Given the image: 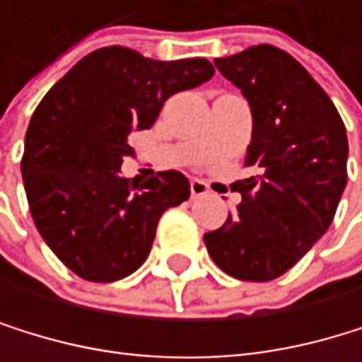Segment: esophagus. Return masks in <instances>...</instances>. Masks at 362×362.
I'll return each instance as SVG.
<instances>
[{
	"mask_svg": "<svg viewBox=\"0 0 362 362\" xmlns=\"http://www.w3.org/2000/svg\"><path fill=\"white\" fill-rule=\"evenodd\" d=\"M208 185L204 182V180H199V177H193L191 180V195L193 197H204V195H208Z\"/></svg>",
	"mask_w": 362,
	"mask_h": 362,
	"instance_id": "34e87169",
	"label": "esophagus"
}]
</instances>
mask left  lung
<instances>
[{
    "label": "left lung",
    "instance_id": "obj_1",
    "mask_svg": "<svg viewBox=\"0 0 362 362\" xmlns=\"http://www.w3.org/2000/svg\"><path fill=\"white\" fill-rule=\"evenodd\" d=\"M215 64L252 108V175L232 185L243 202L204 243L228 276L269 282L330 228L347 182V134L326 90L291 54L254 45Z\"/></svg>",
    "mask_w": 362,
    "mask_h": 362
}]
</instances>
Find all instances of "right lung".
I'll list each match as a JSON object with an SVG mask.
<instances>
[{"mask_svg":"<svg viewBox=\"0 0 362 362\" xmlns=\"http://www.w3.org/2000/svg\"><path fill=\"white\" fill-rule=\"evenodd\" d=\"M215 74L206 58L160 62L128 47L84 56L36 106L21 173L32 219L76 276L115 282L136 272L165 211L191 195L180 171L147 180L119 173L132 134L154 126L173 93Z\"/></svg>","mask_w":362,"mask_h":362,"instance_id":"add662e5","label":"right lung"}]
</instances>
